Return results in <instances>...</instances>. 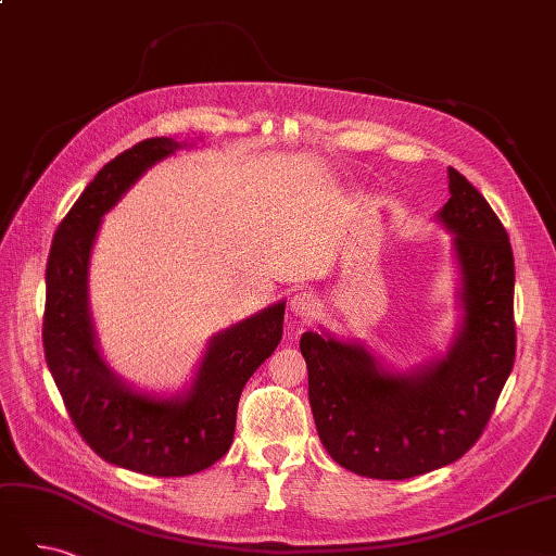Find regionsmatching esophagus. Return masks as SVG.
Listing matches in <instances>:
<instances>
[{"label":"esophagus","instance_id":"obj_1","mask_svg":"<svg viewBox=\"0 0 556 556\" xmlns=\"http://www.w3.org/2000/svg\"><path fill=\"white\" fill-rule=\"evenodd\" d=\"M315 308H317V299L311 292H296L290 299V311L299 319H311L315 315Z\"/></svg>","mask_w":556,"mask_h":556}]
</instances>
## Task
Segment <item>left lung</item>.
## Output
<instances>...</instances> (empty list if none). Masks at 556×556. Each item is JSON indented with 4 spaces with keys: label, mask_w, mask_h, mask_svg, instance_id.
<instances>
[{
    "label": "left lung",
    "mask_w": 556,
    "mask_h": 556,
    "mask_svg": "<svg viewBox=\"0 0 556 556\" xmlns=\"http://www.w3.org/2000/svg\"><path fill=\"white\" fill-rule=\"evenodd\" d=\"M439 220L454 233L462 327L443 359L384 371L362 343L306 331L308 399L336 464L376 480H406L457 462L480 439L515 364V260L486 199L447 169Z\"/></svg>",
    "instance_id": "8db88e82"
}]
</instances>
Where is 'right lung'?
I'll use <instances>...</instances> for the list:
<instances>
[{
    "label": "right lung",
    "mask_w": 556,
    "mask_h": 556,
    "mask_svg": "<svg viewBox=\"0 0 556 556\" xmlns=\"http://www.w3.org/2000/svg\"><path fill=\"white\" fill-rule=\"evenodd\" d=\"M180 143L146 139L111 160L60 223L46 264L43 350L74 427L99 457L143 476H192L225 457L245 382L282 336L285 301L208 341L190 390L155 396L134 390L99 355L88 268L104 213L150 166Z\"/></svg>",
    "instance_id": "obj_1"
}]
</instances>
